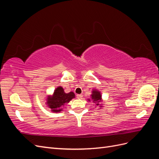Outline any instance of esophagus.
<instances>
[{
    "mask_svg": "<svg viewBox=\"0 0 159 159\" xmlns=\"http://www.w3.org/2000/svg\"><path fill=\"white\" fill-rule=\"evenodd\" d=\"M76 96H77V98H78V99H81V98H83V95L82 94H78Z\"/></svg>",
    "mask_w": 159,
    "mask_h": 159,
    "instance_id": "34e87169",
    "label": "esophagus"
}]
</instances>
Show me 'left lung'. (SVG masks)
Masks as SVG:
<instances>
[{
	"label": "left lung",
	"mask_w": 159,
	"mask_h": 159,
	"mask_svg": "<svg viewBox=\"0 0 159 159\" xmlns=\"http://www.w3.org/2000/svg\"><path fill=\"white\" fill-rule=\"evenodd\" d=\"M91 99L93 101V103H95L96 105H99V103L102 102V95L99 93V91L97 90H93L92 94H91ZM90 101V99H89Z\"/></svg>",
	"instance_id": "8db88e82"
}]
</instances>
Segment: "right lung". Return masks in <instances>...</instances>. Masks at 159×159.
Returning <instances> with one entry per match:
<instances>
[{
	"mask_svg": "<svg viewBox=\"0 0 159 159\" xmlns=\"http://www.w3.org/2000/svg\"><path fill=\"white\" fill-rule=\"evenodd\" d=\"M74 98H75L74 92L71 91L68 93H66L63 88L58 87L54 91L52 97L48 96L46 104L52 109V112H60L61 111V107L65 103L70 102Z\"/></svg>",
	"mask_w": 159,
	"mask_h": 159,
	"instance_id": "1",
	"label": "right lung"
}]
</instances>
